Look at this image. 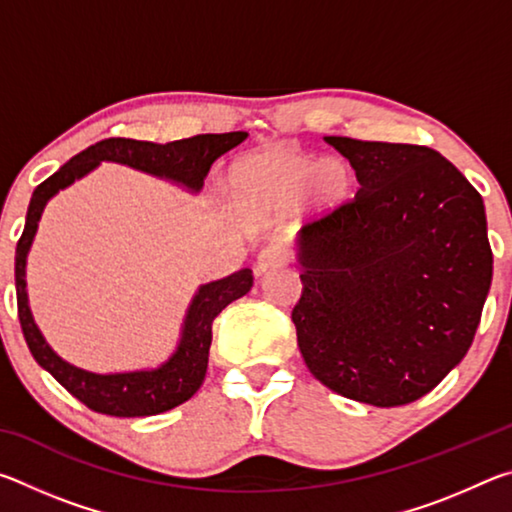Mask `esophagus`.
Here are the masks:
<instances>
[{
	"label": "esophagus",
	"mask_w": 512,
	"mask_h": 512,
	"mask_svg": "<svg viewBox=\"0 0 512 512\" xmlns=\"http://www.w3.org/2000/svg\"><path fill=\"white\" fill-rule=\"evenodd\" d=\"M287 262V253H284V248L280 246H268L264 248L262 253L257 255V262H255V275H264L271 271V268H277Z\"/></svg>",
	"instance_id": "esophagus-1"
}]
</instances>
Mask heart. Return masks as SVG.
Instances as JSON below:
<instances>
[{
	"label": "heart",
	"instance_id": "heart-1",
	"mask_svg": "<svg viewBox=\"0 0 512 512\" xmlns=\"http://www.w3.org/2000/svg\"><path fill=\"white\" fill-rule=\"evenodd\" d=\"M352 173L348 164L291 149L268 146L235 160L225 171L223 194L239 214L273 212L302 198L309 212L327 214L348 198Z\"/></svg>",
	"mask_w": 512,
	"mask_h": 512
}]
</instances>
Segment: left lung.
<instances>
[{"label":"left lung","instance_id":"left-lung-1","mask_svg":"<svg viewBox=\"0 0 512 512\" xmlns=\"http://www.w3.org/2000/svg\"><path fill=\"white\" fill-rule=\"evenodd\" d=\"M359 192L296 241L298 348L329 391L402 406L467 354L492 282L483 198L429 146L325 137Z\"/></svg>","mask_w":512,"mask_h":512}]
</instances>
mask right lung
I'll use <instances>...</instances> for the list:
<instances>
[{
    "label": "right lung",
    "mask_w": 512,
    "mask_h": 512,
    "mask_svg": "<svg viewBox=\"0 0 512 512\" xmlns=\"http://www.w3.org/2000/svg\"><path fill=\"white\" fill-rule=\"evenodd\" d=\"M246 137L248 133L237 131L221 135H196L189 137V140L167 144L110 137V140H101L79 155H74L33 192L27 210V223H24V232L15 248L17 316H20L24 339H27L38 366L45 368L60 386L67 388L88 409L103 415H115V418H144V415H158L187 402L201 388L205 379L207 357H210L212 345V320L232 300L246 296L253 287V271L241 268V271L228 277L198 287L183 318L176 350L158 368L126 372L85 370L58 357L45 336H42L29 307L27 257L47 203L60 189L88 176L101 162L126 164V167L169 180V183L180 185L187 192L198 194L203 189L214 160L235 149Z\"/></svg>",
    "instance_id": "add662e5"
}]
</instances>
